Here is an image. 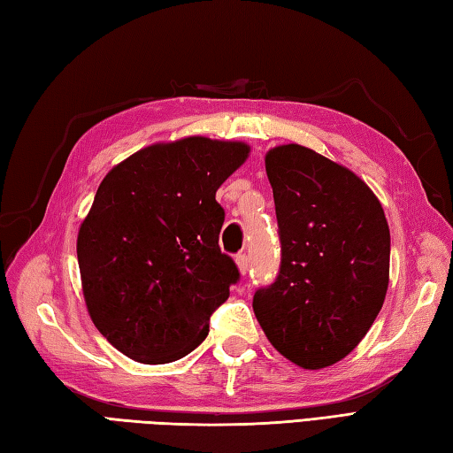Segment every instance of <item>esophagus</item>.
<instances>
[{
	"mask_svg": "<svg viewBox=\"0 0 453 453\" xmlns=\"http://www.w3.org/2000/svg\"><path fill=\"white\" fill-rule=\"evenodd\" d=\"M235 265H237L239 273L245 274L247 271H250V257H247L245 253H239V255L235 257Z\"/></svg>",
	"mask_w": 453,
	"mask_h": 453,
	"instance_id": "1",
	"label": "esophagus"
}]
</instances>
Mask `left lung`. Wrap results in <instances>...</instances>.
<instances>
[{
    "label": "left lung",
    "mask_w": 453,
    "mask_h": 453,
    "mask_svg": "<svg viewBox=\"0 0 453 453\" xmlns=\"http://www.w3.org/2000/svg\"><path fill=\"white\" fill-rule=\"evenodd\" d=\"M280 235V271L253 312L280 356L324 369L357 348L388 287L391 234L356 173L288 143L265 155Z\"/></svg>",
    "instance_id": "left-lung-1"
}]
</instances>
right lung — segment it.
<instances>
[{
	"mask_svg": "<svg viewBox=\"0 0 453 453\" xmlns=\"http://www.w3.org/2000/svg\"><path fill=\"white\" fill-rule=\"evenodd\" d=\"M242 141L155 143L105 174L78 229L88 314L123 356L161 365L206 340L210 316L239 280L218 239L221 184L250 157Z\"/></svg>",
	"mask_w": 453,
	"mask_h": 453,
	"instance_id": "1",
	"label": "right lung"
}]
</instances>
